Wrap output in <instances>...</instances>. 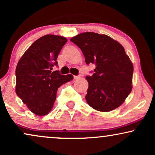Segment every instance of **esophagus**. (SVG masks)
Returning <instances> with one entry per match:
<instances>
[{
    "label": "esophagus",
    "mask_w": 155,
    "mask_h": 155,
    "mask_svg": "<svg viewBox=\"0 0 155 155\" xmlns=\"http://www.w3.org/2000/svg\"><path fill=\"white\" fill-rule=\"evenodd\" d=\"M80 78L79 75H74V76H73L74 79H78V78Z\"/></svg>",
    "instance_id": "34e87169"
}]
</instances>
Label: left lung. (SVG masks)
Returning <instances> with one entry per match:
<instances>
[{"mask_svg":"<svg viewBox=\"0 0 155 155\" xmlns=\"http://www.w3.org/2000/svg\"><path fill=\"white\" fill-rule=\"evenodd\" d=\"M81 49L87 64H94L85 95L90 106L110 111L123 104L131 93L133 64L121 44L105 34L85 32L70 39Z\"/></svg>","mask_w":155,"mask_h":155,"instance_id":"8db88e82","label":"left lung"}]
</instances>
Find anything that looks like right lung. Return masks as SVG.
Returning <instances> with one entry per match:
<instances>
[{
    "instance_id": "1",
    "label": "right lung",
    "mask_w": 155,
    "mask_h": 155,
    "mask_svg": "<svg viewBox=\"0 0 155 155\" xmlns=\"http://www.w3.org/2000/svg\"><path fill=\"white\" fill-rule=\"evenodd\" d=\"M68 39L48 34L30 46L18 61L16 69V93L34 114L45 116L52 108L57 91L61 85L72 80V74L63 75L57 59Z\"/></svg>"
}]
</instances>
